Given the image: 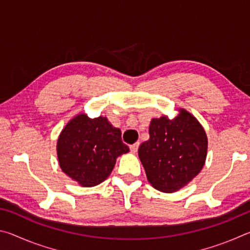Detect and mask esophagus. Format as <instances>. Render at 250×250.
Returning <instances> with one entry per match:
<instances>
[{"label":"esophagus","instance_id":"obj_1","mask_svg":"<svg viewBox=\"0 0 250 250\" xmlns=\"http://www.w3.org/2000/svg\"><path fill=\"white\" fill-rule=\"evenodd\" d=\"M139 145H140V143L137 142V143H134V145L130 146V151L133 152V153H135V152H137L138 149H139Z\"/></svg>","mask_w":250,"mask_h":250}]
</instances>
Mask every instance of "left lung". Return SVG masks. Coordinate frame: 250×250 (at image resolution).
<instances>
[{
	"mask_svg": "<svg viewBox=\"0 0 250 250\" xmlns=\"http://www.w3.org/2000/svg\"><path fill=\"white\" fill-rule=\"evenodd\" d=\"M150 139L139 146L147 181L159 191H177L201 172L207 153L203 126L182 109L174 119H152Z\"/></svg>",
	"mask_w": 250,
	"mask_h": 250,
	"instance_id": "obj_1",
	"label": "left lung"
}]
</instances>
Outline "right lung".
I'll return each mask as SVG.
<instances>
[{"label":"right lung","instance_id":"obj_1","mask_svg":"<svg viewBox=\"0 0 250 250\" xmlns=\"http://www.w3.org/2000/svg\"><path fill=\"white\" fill-rule=\"evenodd\" d=\"M128 151L120 129L112 126L104 117H75L62 131L57 142L62 170L87 188L107 179L118 156Z\"/></svg>","mask_w":250,"mask_h":250}]
</instances>
